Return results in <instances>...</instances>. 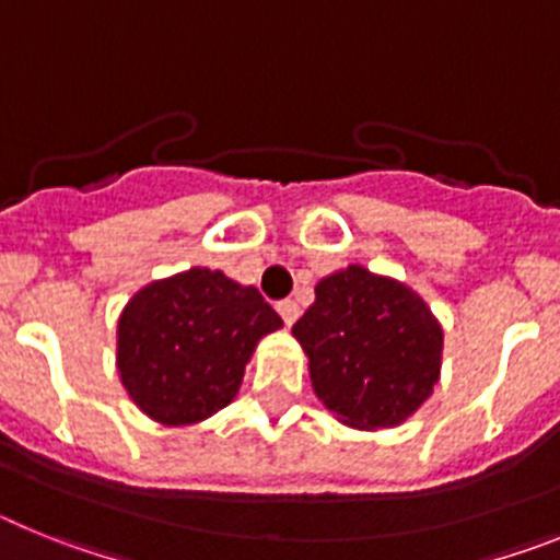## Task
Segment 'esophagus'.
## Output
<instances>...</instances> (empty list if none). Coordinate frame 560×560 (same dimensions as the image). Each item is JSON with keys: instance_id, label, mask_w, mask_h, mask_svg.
Here are the masks:
<instances>
[{"instance_id": "obj_1", "label": "esophagus", "mask_w": 560, "mask_h": 560, "mask_svg": "<svg viewBox=\"0 0 560 560\" xmlns=\"http://www.w3.org/2000/svg\"><path fill=\"white\" fill-rule=\"evenodd\" d=\"M276 310H279V315L284 318L287 327H290V324H295V318H299V313H301L299 304H295V301H290V299L279 301V304H276Z\"/></svg>"}]
</instances>
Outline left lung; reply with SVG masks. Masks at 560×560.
<instances>
[{"label":"left lung","instance_id":"obj_1","mask_svg":"<svg viewBox=\"0 0 560 560\" xmlns=\"http://www.w3.org/2000/svg\"><path fill=\"white\" fill-rule=\"evenodd\" d=\"M318 400L358 431L395 428L431 397L442 327L408 284L349 265L315 284L293 324Z\"/></svg>","mask_w":560,"mask_h":560}]
</instances>
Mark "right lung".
<instances>
[{
	"label": "right lung",
	"mask_w": 560,
	"mask_h": 560,
	"mask_svg": "<svg viewBox=\"0 0 560 560\" xmlns=\"http://www.w3.org/2000/svg\"><path fill=\"white\" fill-rule=\"evenodd\" d=\"M281 318L256 287L222 270L140 287L118 318V374L126 395L160 425H194L240 395L245 366Z\"/></svg>",
	"instance_id": "add662e5"
}]
</instances>
